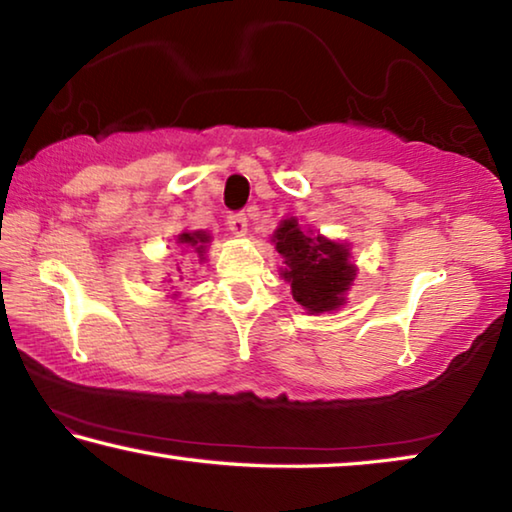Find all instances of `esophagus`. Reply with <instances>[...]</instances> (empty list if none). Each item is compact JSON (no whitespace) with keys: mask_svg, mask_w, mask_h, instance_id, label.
Here are the masks:
<instances>
[{"mask_svg":"<svg viewBox=\"0 0 512 512\" xmlns=\"http://www.w3.org/2000/svg\"><path fill=\"white\" fill-rule=\"evenodd\" d=\"M228 228L235 232V235H246L248 230V219L244 212H232L228 214Z\"/></svg>","mask_w":512,"mask_h":512,"instance_id":"esophagus-1","label":"esophagus"}]
</instances>
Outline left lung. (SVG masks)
<instances>
[{
  "instance_id": "1",
  "label": "left lung",
  "mask_w": 512,
  "mask_h": 512,
  "mask_svg": "<svg viewBox=\"0 0 512 512\" xmlns=\"http://www.w3.org/2000/svg\"><path fill=\"white\" fill-rule=\"evenodd\" d=\"M275 248L284 259V277L291 282L293 300L311 314L343 305V293L354 280L348 248L323 237H311L298 228L296 219L275 230Z\"/></svg>"
}]
</instances>
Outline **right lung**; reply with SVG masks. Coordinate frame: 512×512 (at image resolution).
Returning a JSON list of instances; mask_svg holds the SVG:
<instances>
[{"instance_id": "1", "label": "right lung", "mask_w": 512, "mask_h": 512, "mask_svg": "<svg viewBox=\"0 0 512 512\" xmlns=\"http://www.w3.org/2000/svg\"><path fill=\"white\" fill-rule=\"evenodd\" d=\"M207 241H210V237H207L205 232H183V235L178 237V244L194 246L198 255H203V250H205L203 244H207Z\"/></svg>"}]
</instances>
